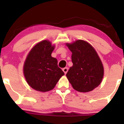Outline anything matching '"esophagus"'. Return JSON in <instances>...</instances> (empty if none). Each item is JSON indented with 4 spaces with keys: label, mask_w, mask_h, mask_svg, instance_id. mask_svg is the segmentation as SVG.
Listing matches in <instances>:
<instances>
[{
    "label": "esophagus",
    "mask_w": 124,
    "mask_h": 124,
    "mask_svg": "<svg viewBox=\"0 0 124 124\" xmlns=\"http://www.w3.org/2000/svg\"><path fill=\"white\" fill-rule=\"evenodd\" d=\"M62 70L63 71V72H64V73H65V74H66V73H67V72H68V68H63V69H62Z\"/></svg>",
    "instance_id": "1"
}]
</instances>
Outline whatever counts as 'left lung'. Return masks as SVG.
Instances as JSON below:
<instances>
[{"mask_svg":"<svg viewBox=\"0 0 124 124\" xmlns=\"http://www.w3.org/2000/svg\"><path fill=\"white\" fill-rule=\"evenodd\" d=\"M72 52L73 65L66 76L75 90L86 93L93 90L101 83L104 66L97 52L86 41L78 39L66 43Z\"/></svg>","mask_w":124,"mask_h":124,"instance_id":"1","label":"left lung"}]
</instances>
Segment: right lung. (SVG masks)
<instances>
[{"instance_id": "1", "label": "right lung", "mask_w": 124, "mask_h": 124, "mask_svg": "<svg viewBox=\"0 0 124 124\" xmlns=\"http://www.w3.org/2000/svg\"><path fill=\"white\" fill-rule=\"evenodd\" d=\"M55 45L47 39L38 42L28 52L23 65L27 83L41 92L52 90L65 74L58 66V61L51 56Z\"/></svg>"}]
</instances>
